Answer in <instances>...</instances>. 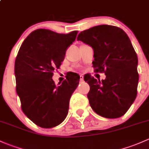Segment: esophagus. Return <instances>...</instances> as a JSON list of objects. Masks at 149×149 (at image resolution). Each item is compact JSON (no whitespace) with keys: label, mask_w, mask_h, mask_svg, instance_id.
Returning a JSON list of instances; mask_svg holds the SVG:
<instances>
[{"label":"esophagus","mask_w":149,"mask_h":149,"mask_svg":"<svg viewBox=\"0 0 149 149\" xmlns=\"http://www.w3.org/2000/svg\"><path fill=\"white\" fill-rule=\"evenodd\" d=\"M80 81H84V77L82 75H80Z\"/></svg>","instance_id":"34e87169"}]
</instances>
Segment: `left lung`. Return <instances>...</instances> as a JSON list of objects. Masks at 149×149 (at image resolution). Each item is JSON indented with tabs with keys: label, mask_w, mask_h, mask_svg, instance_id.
I'll return each mask as SVG.
<instances>
[{
	"label": "left lung",
	"mask_w": 149,
	"mask_h": 149,
	"mask_svg": "<svg viewBox=\"0 0 149 149\" xmlns=\"http://www.w3.org/2000/svg\"><path fill=\"white\" fill-rule=\"evenodd\" d=\"M77 40L92 47L94 71L106 75L102 81L84 79L91 107L103 117H121L135 100L139 83L138 57L130 39L118 27L100 25L81 32Z\"/></svg>",
	"instance_id": "8db88e82"
}]
</instances>
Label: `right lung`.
Returning a JSON list of instances; mask_svg holds the SVG:
<instances>
[{"label":"right lung","instance_id":"1","mask_svg":"<svg viewBox=\"0 0 149 149\" xmlns=\"http://www.w3.org/2000/svg\"><path fill=\"white\" fill-rule=\"evenodd\" d=\"M77 33L34 30L18 51L15 62L17 94L24 113L40 127H55L68 113L70 97L79 84V76L70 75L57 86L52 77Z\"/></svg>","mask_w":149,"mask_h":149}]
</instances>
